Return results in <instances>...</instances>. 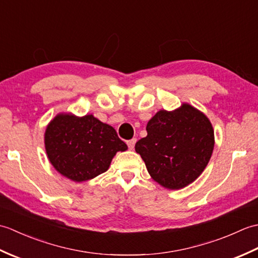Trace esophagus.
I'll list each match as a JSON object with an SVG mask.
<instances>
[{"label": "esophagus", "mask_w": 258, "mask_h": 258, "mask_svg": "<svg viewBox=\"0 0 258 258\" xmlns=\"http://www.w3.org/2000/svg\"><path fill=\"white\" fill-rule=\"evenodd\" d=\"M135 143H136V140H135V139L127 141V146H128V149H130V150H133V149H134V146H135Z\"/></svg>", "instance_id": "1"}]
</instances>
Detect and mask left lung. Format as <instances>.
I'll use <instances>...</instances> for the list:
<instances>
[{
	"instance_id": "1",
	"label": "left lung",
	"mask_w": 258,
	"mask_h": 258,
	"mask_svg": "<svg viewBox=\"0 0 258 258\" xmlns=\"http://www.w3.org/2000/svg\"><path fill=\"white\" fill-rule=\"evenodd\" d=\"M146 131L147 136L136 142L135 151L151 177L163 187H186L211 160L215 144L212 123L188 103L174 111H158L149 120Z\"/></svg>"
}]
</instances>
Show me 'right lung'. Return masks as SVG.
Returning <instances> with one entry per match:
<instances>
[{"mask_svg": "<svg viewBox=\"0 0 258 258\" xmlns=\"http://www.w3.org/2000/svg\"><path fill=\"white\" fill-rule=\"evenodd\" d=\"M44 144L53 167L78 183L106 172L116 153L127 150L116 131L92 114L58 113L46 126Z\"/></svg>", "mask_w": 258, "mask_h": 258, "instance_id": "right-lung-1", "label": "right lung"}]
</instances>
